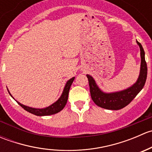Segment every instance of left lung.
Listing matches in <instances>:
<instances>
[{"label":"left lung","mask_w":152,"mask_h":152,"mask_svg":"<svg viewBox=\"0 0 152 152\" xmlns=\"http://www.w3.org/2000/svg\"><path fill=\"white\" fill-rule=\"evenodd\" d=\"M136 42L140 47L141 62L137 80L131 87L121 91L105 93L99 88L95 79L90 75L87 74L91 98L94 103L99 107L106 110H121L128 105L143 88L147 77V65L145 60V52L142 45L137 40Z\"/></svg>","instance_id":"obj_1"}]
</instances>
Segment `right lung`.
<instances>
[{
  "instance_id": "obj_1",
  "label": "right lung",
  "mask_w": 152,
  "mask_h": 152,
  "mask_svg": "<svg viewBox=\"0 0 152 152\" xmlns=\"http://www.w3.org/2000/svg\"><path fill=\"white\" fill-rule=\"evenodd\" d=\"M75 79V77L71 78L70 79H69L68 81L66 82L65 84V87L63 89V91H62V95L61 96L59 97V99L56 101V102H54L53 104H52L51 105L48 106V107H45V108H33V107H28V106H26L22 104L21 103L18 102V101L15 100L12 96L11 95V93L9 91V93L10 94V96L18 102V104L20 106L23 107L25 110H26L27 112L28 113H31V114L35 115H37V116H45V115H53V114H56V113H59L60 112L61 110H63V108L65 107V106L66 105L67 102V99H68V93H69V90H70V87H71L72 83H73V80Z\"/></svg>"
}]
</instances>
